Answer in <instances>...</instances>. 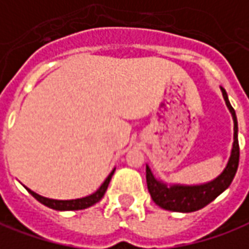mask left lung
<instances>
[{
    "mask_svg": "<svg viewBox=\"0 0 249 249\" xmlns=\"http://www.w3.org/2000/svg\"><path fill=\"white\" fill-rule=\"evenodd\" d=\"M222 95H224L225 103L228 106V109L231 113L234 128H233V147H231V158L228 160V165L224 169V172L218 176L217 178H214L213 181L200 184V185H178L174 184L172 187H167L165 182H162L158 178L154 177L151 169L146 166V180L148 192L153 197L155 204H158L160 207L169 211H176V213H192L197 210L203 209L204 206H207L215 197L221 195L225 189L229 188V185L233 181L236 172L238 167V158H240V147H238L237 139V117H236V111L231 107L228 94L222 87Z\"/></svg>",
    "mask_w": 249,
    "mask_h": 249,
    "instance_id": "1",
    "label": "left lung"
}]
</instances>
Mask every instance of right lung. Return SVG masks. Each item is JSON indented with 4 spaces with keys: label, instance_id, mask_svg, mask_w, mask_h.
I'll list each match as a JSON object with an SVG mask.
<instances>
[{
    "label": "right lung",
    "instance_id": "obj_1",
    "mask_svg": "<svg viewBox=\"0 0 249 249\" xmlns=\"http://www.w3.org/2000/svg\"><path fill=\"white\" fill-rule=\"evenodd\" d=\"M114 170L116 169H113L111 170V173L106 177V180L103 181V184L99 187V188L96 189L95 192L92 194V195L86 196V197H82V199H72V200H55V199H49V197H43V196L38 195V194H35L34 191L31 189H28L25 187V189L31 194L38 202H40L42 204H45L47 207H50V209L53 210H58V211H71V210H83V209H87V207H91L92 204H95L98 203L105 195V192H106V189L109 187V182L111 180V176L114 174Z\"/></svg>",
    "mask_w": 249,
    "mask_h": 249
}]
</instances>
